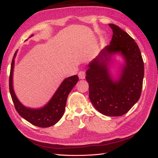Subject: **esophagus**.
Wrapping results in <instances>:
<instances>
[{
	"label": "esophagus",
	"instance_id": "esophagus-1",
	"mask_svg": "<svg viewBox=\"0 0 158 158\" xmlns=\"http://www.w3.org/2000/svg\"><path fill=\"white\" fill-rule=\"evenodd\" d=\"M78 75H79V79H84L85 77V73L84 71H80L79 74H78Z\"/></svg>",
	"mask_w": 158,
	"mask_h": 158
}]
</instances>
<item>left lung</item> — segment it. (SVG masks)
<instances>
[{
    "label": "left lung",
    "instance_id": "left-lung-1",
    "mask_svg": "<svg viewBox=\"0 0 158 158\" xmlns=\"http://www.w3.org/2000/svg\"><path fill=\"white\" fill-rule=\"evenodd\" d=\"M110 44L89 64L85 79L89 85V98L101 114L121 116L137 102L141 93L144 75L143 61L137 44L126 32L113 23ZM120 53L125 60L121 75L112 78L108 65L111 56Z\"/></svg>",
    "mask_w": 158,
    "mask_h": 158
}]
</instances>
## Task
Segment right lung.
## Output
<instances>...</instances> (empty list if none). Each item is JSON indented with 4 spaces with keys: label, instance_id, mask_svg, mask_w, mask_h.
I'll use <instances>...</instances> for the list:
<instances>
[{
    "label": "right lung",
    "instance_id": "1",
    "mask_svg": "<svg viewBox=\"0 0 158 158\" xmlns=\"http://www.w3.org/2000/svg\"><path fill=\"white\" fill-rule=\"evenodd\" d=\"M17 52V51L15 52L12 60L9 79L10 92L16 110L23 118L35 126L40 127L52 126L56 123L63 116L68 96L79 81V77L77 75H74L64 79L52 99L43 107L40 109L26 107L18 100L13 89V69Z\"/></svg>",
    "mask_w": 158,
    "mask_h": 158
}]
</instances>
